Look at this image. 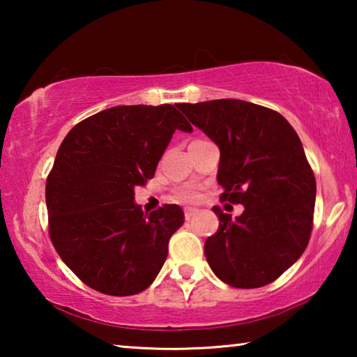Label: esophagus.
Listing matches in <instances>:
<instances>
[{
	"instance_id": "obj_1",
	"label": "esophagus",
	"mask_w": 357,
	"mask_h": 357,
	"mask_svg": "<svg viewBox=\"0 0 357 357\" xmlns=\"http://www.w3.org/2000/svg\"><path fill=\"white\" fill-rule=\"evenodd\" d=\"M198 213V211L195 209V208H185L184 209V217H185V220H190L193 215H195Z\"/></svg>"
}]
</instances>
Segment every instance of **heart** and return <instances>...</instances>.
Masks as SVG:
<instances>
[{
	"instance_id": "heart-1",
	"label": "heart",
	"mask_w": 357,
	"mask_h": 357,
	"mask_svg": "<svg viewBox=\"0 0 357 357\" xmlns=\"http://www.w3.org/2000/svg\"><path fill=\"white\" fill-rule=\"evenodd\" d=\"M173 198L176 202H183V203H195L198 202V198H200V192H198L197 185L189 184V185L179 187L178 190H174Z\"/></svg>"
}]
</instances>
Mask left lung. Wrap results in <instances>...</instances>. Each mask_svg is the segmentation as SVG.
<instances>
[{"label":"left lung","instance_id":"8db88e82","mask_svg":"<svg viewBox=\"0 0 357 357\" xmlns=\"http://www.w3.org/2000/svg\"><path fill=\"white\" fill-rule=\"evenodd\" d=\"M220 149L222 202L244 204L236 219L219 206V229L204 243L214 274L234 288H259L298 261L310 241L317 181L291 124L252 102L181 104Z\"/></svg>","mask_w":357,"mask_h":357}]
</instances>
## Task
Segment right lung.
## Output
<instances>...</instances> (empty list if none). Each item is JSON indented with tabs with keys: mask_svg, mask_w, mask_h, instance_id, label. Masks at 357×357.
<instances>
[{
	"mask_svg": "<svg viewBox=\"0 0 357 357\" xmlns=\"http://www.w3.org/2000/svg\"><path fill=\"white\" fill-rule=\"evenodd\" d=\"M174 130L192 132L170 104L119 105L80 121L47 176L48 234L84 285L110 296L146 289L184 223L178 204L144 214L134 189L154 176Z\"/></svg>",
	"mask_w": 357,
	"mask_h": 357,
	"instance_id": "obj_1",
	"label": "right lung"
}]
</instances>
